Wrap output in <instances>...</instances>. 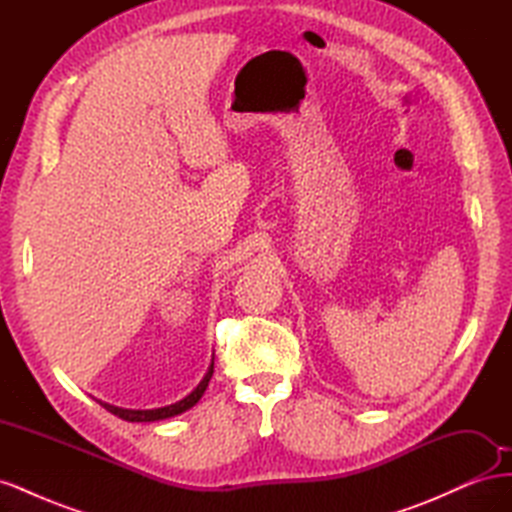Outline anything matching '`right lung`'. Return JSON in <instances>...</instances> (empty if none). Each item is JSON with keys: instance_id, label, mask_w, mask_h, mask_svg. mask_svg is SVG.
<instances>
[{"instance_id": "obj_1", "label": "right lung", "mask_w": 512, "mask_h": 512, "mask_svg": "<svg viewBox=\"0 0 512 512\" xmlns=\"http://www.w3.org/2000/svg\"><path fill=\"white\" fill-rule=\"evenodd\" d=\"M211 376H213V361H211V365H209V369H207V374L203 376V380L198 382V386H196V389H194L190 395H185L183 399L175 401V404L164 406V408H153V410H130V408L111 406V404H106V401H100V406H104L108 412H113L115 416L123 418V421H128V423H153V421H164V418L177 416V414H181V412H185V410L194 408V406L198 404V399L205 395Z\"/></svg>"}]
</instances>
